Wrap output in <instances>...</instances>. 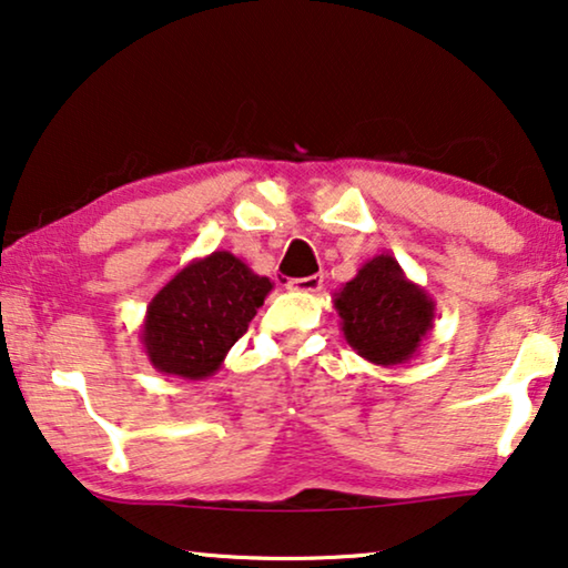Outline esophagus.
<instances>
[{"label":"esophagus","mask_w":568,"mask_h":568,"mask_svg":"<svg viewBox=\"0 0 568 568\" xmlns=\"http://www.w3.org/2000/svg\"><path fill=\"white\" fill-rule=\"evenodd\" d=\"M324 285V275H308V277H295V281L287 283L291 291L298 293H318Z\"/></svg>","instance_id":"esophagus-1"}]
</instances>
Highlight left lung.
<instances>
[{
    "label": "left lung",
    "mask_w": 568,
    "mask_h": 568,
    "mask_svg": "<svg viewBox=\"0 0 568 568\" xmlns=\"http://www.w3.org/2000/svg\"><path fill=\"white\" fill-rule=\"evenodd\" d=\"M342 334L367 363H409L435 326V301L390 254H375L334 293Z\"/></svg>",
    "instance_id": "left-lung-1"
}]
</instances>
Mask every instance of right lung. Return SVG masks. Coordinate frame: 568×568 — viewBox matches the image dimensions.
I'll list each match as a JSON object with an SVG mask.
<instances>
[{
	"label": "right lung",
	"mask_w": 568,
	"mask_h": 568,
	"mask_svg": "<svg viewBox=\"0 0 568 568\" xmlns=\"http://www.w3.org/2000/svg\"><path fill=\"white\" fill-rule=\"evenodd\" d=\"M273 285L223 250L187 262L146 306L141 345L149 363L187 381L213 375Z\"/></svg>",
	"instance_id": "1"
}]
</instances>
